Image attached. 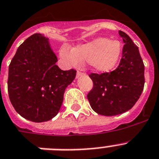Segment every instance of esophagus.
Instances as JSON below:
<instances>
[{"mask_svg":"<svg viewBox=\"0 0 159 159\" xmlns=\"http://www.w3.org/2000/svg\"><path fill=\"white\" fill-rule=\"evenodd\" d=\"M84 75V73L81 72V71L78 70V71H77V73H76V76L80 77V76H81V75Z\"/></svg>","mask_w":159,"mask_h":159,"instance_id":"obj_1","label":"esophagus"}]
</instances>
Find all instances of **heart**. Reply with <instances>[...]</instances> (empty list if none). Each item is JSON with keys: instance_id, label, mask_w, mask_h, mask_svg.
<instances>
[{"instance_id": "heart-1", "label": "heart", "mask_w": 159, "mask_h": 159, "mask_svg": "<svg viewBox=\"0 0 159 159\" xmlns=\"http://www.w3.org/2000/svg\"><path fill=\"white\" fill-rule=\"evenodd\" d=\"M121 47L117 41L99 38L86 44L74 47L72 51L62 48L60 56L66 63L75 66L79 62H89L94 70L108 71L118 62Z\"/></svg>"}]
</instances>
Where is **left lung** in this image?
<instances>
[{
  "label": "left lung",
  "mask_w": 159,
  "mask_h": 159,
  "mask_svg": "<svg viewBox=\"0 0 159 159\" xmlns=\"http://www.w3.org/2000/svg\"><path fill=\"white\" fill-rule=\"evenodd\" d=\"M125 45L118 66L110 72L91 73L93 88L88 94L93 110L103 116H115L132 108L144 89L145 66L138 47L123 31Z\"/></svg>",
  "instance_id": "obj_1"
}]
</instances>
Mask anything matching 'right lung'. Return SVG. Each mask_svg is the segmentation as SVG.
Listing matches in <instances>:
<instances>
[{"label": "right lung", "mask_w": 159, "mask_h": 159, "mask_svg": "<svg viewBox=\"0 0 159 159\" xmlns=\"http://www.w3.org/2000/svg\"><path fill=\"white\" fill-rule=\"evenodd\" d=\"M47 39L31 35L20 45L9 66L8 93L12 105L22 117L43 122L55 117L63 100L65 89L76 70H63Z\"/></svg>", "instance_id": "add662e5"}]
</instances>
